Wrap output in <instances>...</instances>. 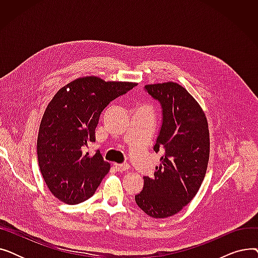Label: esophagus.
I'll use <instances>...</instances> for the list:
<instances>
[{"mask_svg":"<svg viewBox=\"0 0 258 258\" xmlns=\"http://www.w3.org/2000/svg\"><path fill=\"white\" fill-rule=\"evenodd\" d=\"M114 166H115V168H116L118 171H120V172H122V171H125V170H127V169L130 168V165H128L127 163H122V164L115 163V164H114Z\"/></svg>","mask_w":258,"mask_h":258,"instance_id":"obj_1","label":"esophagus"}]
</instances>
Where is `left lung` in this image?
Listing matches in <instances>:
<instances>
[{
  "instance_id": "obj_1",
  "label": "left lung",
  "mask_w": 258,
  "mask_h": 258,
  "mask_svg": "<svg viewBox=\"0 0 258 258\" xmlns=\"http://www.w3.org/2000/svg\"><path fill=\"white\" fill-rule=\"evenodd\" d=\"M162 107V125L154 151L162 153L154 178L143 177L137 205L155 219L177 214L190 202L205 178L209 161L208 122L197 100L177 83L146 85Z\"/></svg>"
}]
</instances>
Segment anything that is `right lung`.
<instances>
[{
  "label": "right lung",
  "mask_w": 258,
  "mask_h": 258,
  "mask_svg": "<svg viewBox=\"0 0 258 258\" xmlns=\"http://www.w3.org/2000/svg\"><path fill=\"white\" fill-rule=\"evenodd\" d=\"M137 84L77 78L48 104L37 136L40 172L52 195L69 205L90 199L110 170L100 152L86 153L104 108Z\"/></svg>",
  "instance_id": "right-lung-1"
}]
</instances>
